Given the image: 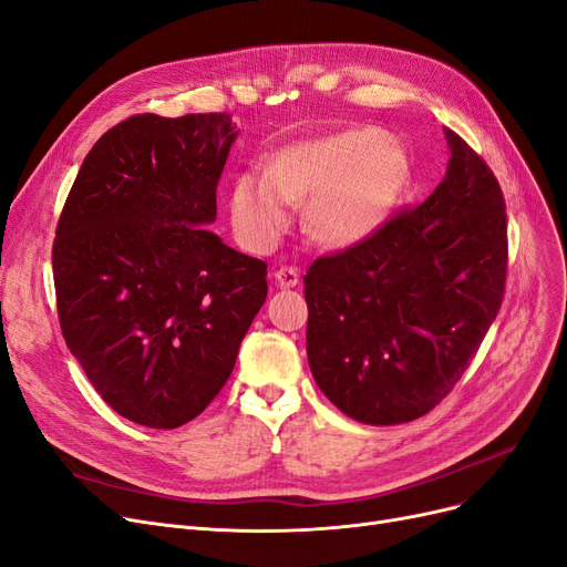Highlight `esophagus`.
<instances>
[{
	"label": "esophagus",
	"instance_id": "obj_1",
	"mask_svg": "<svg viewBox=\"0 0 567 567\" xmlns=\"http://www.w3.org/2000/svg\"><path fill=\"white\" fill-rule=\"evenodd\" d=\"M274 276H276V285H278L280 289H291V287L299 285V270L291 268V266L278 268Z\"/></svg>",
	"mask_w": 567,
	"mask_h": 567
}]
</instances>
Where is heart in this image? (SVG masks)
I'll use <instances>...</instances> for the list:
<instances>
[{
	"label": "heart",
	"instance_id": "heart-1",
	"mask_svg": "<svg viewBox=\"0 0 567 567\" xmlns=\"http://www.w3.org/2000/svg\"><path fill=\"white\" fill-rule=\"evenodd\" d=\"M410 171L405 147L378 127H354L291 143L270 171H245L231 187L229 215L245 245L264 250L308 204V234L333 250L373 238L396 208Z\"/></svg>",
	"mask_w": 567,
	"mask_h": 567
}]
</instances>
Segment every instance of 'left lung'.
<instances>
[{
	"mask_svg": "<svg viewBox=\"0 0 567 567\" xmlns=\"http://www.w3.org/2000/svg\"><path fill=\"white\" fill-rule=\"evenodd\" d=\"M442 183L365 243L303 276L317 386L352 420L393 426L431 412L471 365L503 303L507 215L484 159L445 130Z\"/></svg>",
	"mask_w": 567,
	"mask_h": 567,
	"instance_id": "left-lung-1",
	"label": "left lung"
}]
</instances>
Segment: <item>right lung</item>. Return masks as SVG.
Segmentation results:
<instances>
[{"instance_id":"obj_1","label":"right lung","mask_w":567,"mask_h":567,"mask_svg":"<svg viewBox=\"0 0 567 567\" xmlns=\"http://www.w3.org/2000/svg\"><path fill=\"white\" fill-rule=\"evenodd\" d=\"M238 132L227 113H143L81 164L53 245L66 348L125 420L178 429L229 380L266 264L206 227Z\"/></svg>"}]
</instances>
